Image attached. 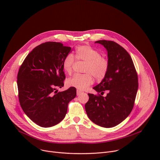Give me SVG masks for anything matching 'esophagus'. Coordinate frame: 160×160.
Masks as SVG:
<instances>
[{"label":"esophagus","instance_id":"esophagus-1","mask_svg":"<svg viewBox=\"0 0 160 160\" xmlns=\"http://www.w3.org/2000/svg\"><path fill=\"white\" fill-rule=\"evenodd\" d=\"M77 95L78 96V95H81V94L82 93V91H79V90H77Z\"/></svg>","mask_w":160,"mask_h":160}]
</instances>
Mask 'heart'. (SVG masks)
Instances as JSON below:
<instances>
[{
  "label": "heart",
  "mask_w": 160,
  "mask_h": 160,
  "mask_svg": "<svg viewBox=\"0 0 160 160\" xmlns=\"http://www.w3.org/2000/svg\"><path fill=\"white\" fill-rule=\"evenodd\" d=\"M77 60L86 62L83 72L86 74H75L67 80V85L79 90H85L93 83L94 77L97 80H102L109 69V62L96 49L89 45H81L76 48ZM75 58L72 54H67L63 61V69L70 74L75 63Z\"/></svg>",
  "instance_id": "b5f03b06"
}]
</instances>
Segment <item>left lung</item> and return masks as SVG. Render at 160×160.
Masks as SVG:
<instances>
[{
	"instance_id": "left-lung-1",
	"label": "left lung",
	"mask_w": 160,
	"mask_h": 160,
	"mask_svg": "<svg viewBox=\"0 0 160 160\" xmlns=\"http://www.w3.org/2000/svg\"><path fill=\"white\" fill-rule=\"evenodd\" d=\"M108 52L109 69L100 83L93 89L99 95L89 93L85 109L89 119L104 128L122 122L131 113L138 89V78L132 59L123 47L114 41L95 42ZM108 93L103 97V92Z\"/></svg>"
}]
</instances>
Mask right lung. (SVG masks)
Returning a JSON list of instances; mask_svg holds the SVG:
<instances>
[{
    "label": "right lung",
    "mask_w": 160,
    "mask_h": 160,
    "mask_svg": "<svg viewBox=\"0 0 160 160\" xmlns=\"http://www.w3.org/2000/svg\"><path fill=\"white\" fill-rule=\"evenodd\" d=\"M71 48L58 42H46L33 48L25 58L18 74L19 100L23 112L39 127L48 128L60 122L67 106L77 95L71 87L63 91L65 57Z\"/></svg>",
    "instance_id": "obj_1"
}]
</instances>
